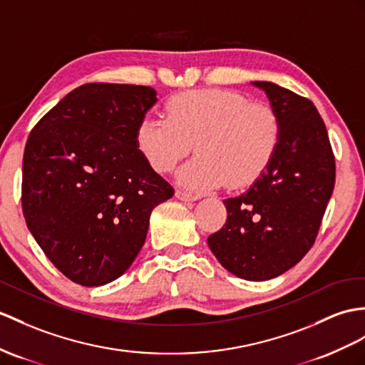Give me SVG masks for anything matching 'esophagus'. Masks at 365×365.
<instances>
[{
    "label": "esophagus",
    "instance_id": "1",
    "mask_svg": "<svg viewBox=\"0 0 365 365\" xmlns=\"http://www.w3.org/2000/svg\"><path fill=\"white\" fill-rule=\"evenodd\" d=\"M176 198L181 200V201H185V202H190V201H197L200 200L198 195H190L187 192H182V190H176Z\"/></svg>",
    "mask_w": 365,
    "mask_h": 365
}]
</instances>
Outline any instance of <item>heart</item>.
<instances>
[{
	"instance_id": "b5f03b06",
	"label": "heart",
	"mask_w": 365,
	"mask_h": 365,
	"mask_svg": "<svg viewBox=\"0 0 365 365\" xmlns=\"http://www.w3.org/2000/svg\"><path fill=\"white\" fill-rule=\"evenodd\" d=\"M280 138L282 122L271 105L220 88L175 96L167 118L147 113L135 131L139 153L158 173L172 172L195 142L198 155L176 175L192 192L252 184L271 164Z\"/></svg>"
}]
</instances>
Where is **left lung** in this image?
Instances as JSON below:
<instances>
[{
    "label": "left lung",
    "mask_w": 365,
    "mask_h": 365,
    "mask_svg": "<svg viewBox=\"0 0 365 365\" xmlns=\"http://www.w3.org/2000/svg\"><path fill=\"white\" fill-rule=\"evenodd\" d=\"M252 85L279 114L280 144L250 190L225 200L226 225L207 243L229 272L262 282L292 268L314 245L334 189L336 164L313 102L272 82Z\"/></svg>",
    "instance_id": "1"
}]
</instances>
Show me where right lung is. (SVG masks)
<instances>
[{"instance_id":"right-lung-1","label":"right lung","mask_w":365,"mask_h":365,"mask_svg":"<svg viewBox=\"0 0 365 365\" xmlns=\"http://www.w3.org/2000/svg\"><path fill=\"white\" fill-rule=\"evenodd\" d=\"M150 86L86 83L31 131L21 206L44 255L69 280L101 287L125 272L145 243L152 210L173 197L136 147L156 103Z\"/></svg>"}]
</instances>
